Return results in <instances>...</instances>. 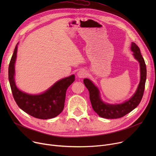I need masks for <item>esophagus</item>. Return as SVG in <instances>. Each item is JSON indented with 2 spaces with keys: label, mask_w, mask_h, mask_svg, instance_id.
I'll list each match as a JSON object with an SVG mask.
<instances>
[{
  "label": "esophagus",
  "mask_w": 156,
  "mask_h": 156,
  "mask_svg": "<svg viewBox=\"0 0 156 156\" xmlns=\"http://www.w3.org/2000/svg\"><path fill=\"white\" fill-rule=\"evenodd\" d=\"M77 75L79 78H85L87 76V72L83 69H81L78 72Z\"/></svg>",
  "instance_id": "34e87169"
}]
</instances>
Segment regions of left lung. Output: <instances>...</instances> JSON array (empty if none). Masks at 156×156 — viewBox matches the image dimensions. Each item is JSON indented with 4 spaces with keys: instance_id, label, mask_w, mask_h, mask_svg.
<instances>
[{
    "instance_id": "obj_1",
    "label": "left lung",
    "mask_w": 156,
    "mask_h": 156,
    "mask_svg": "<svg viewBox=\"0 0 156 156\" xmlns=\"http://www.w3.org/2000/svg\"><path fill=\"white\" fill-rule=\"evenodd\" d=\"M131 50L133 52L135 58L139 62L140 67V81L136 91L130 99L119 104H109L104 103L100 97L99 89L92 81L85 78L83 83L90 94V100L94 111L99 116L107 119H117L123 117L135 109L140 104L144 95L147 77V69L145 61L140 53L139 47L134 42L132 43Z\"/></svg>"
}]
</instances>
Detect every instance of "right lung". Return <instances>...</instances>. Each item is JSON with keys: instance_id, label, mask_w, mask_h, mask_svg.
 Segmentation results:
<instances>
[{"instance_id": "obj_1", "label": "right lung", "mask_w": 156, "mask_h": 156, "mask_svg": "<svg viewBox=\"0 0 156 156\" xmlns=\"http://www.w3.org/2000/svg\"><path fill=\"white\" fill-rule=\"evenodd\" d=\"M17 45L14 48L8 71L10 86L16 104L23 111L36 118L47 119L59 115L64 107L66 92L75 81V75H72L57 81L43 94L30 95L23 92L17 88L14 81V64L17 54Z\"/></svg>"}]
</instances>
